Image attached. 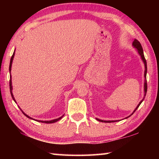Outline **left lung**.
Wrapping results in <instances>:
<instances>
[{"mask_svg":"<svg viewBox=\"0 0 159 159\" xmlns=\"http://www.w3.org/2000/svg\"><path fill=\"white\" fill-rule=\"evenodd\" d=\"M133 47L135 48L136 49H137V50H138L139 55H140L142 60V61H143V62H144V67H145V70H144V78H145V80H144V98L142 99V100L140 101V102H139V103L138 104V107H136V109L134 110V111L133 112V114H132L131 115L133 114V113H134V111H135L137 109H138V108L139 107V105H140L142 102H143L144 99V98H145V96H146L147 91V78H146V77H147V61H146V60H145V58H144V52H143V49H142V45H141V44H140V43H139V42L138 41V40H136V39L134 40V41H133ZM131 115H130V116H131ZM129 116H128V117H129ZM128 117H126V118H128ZM96 119L98 120H99V121H100V122H104V123L115 122L114 120H103L99 119V118H96Z\"/></svg>","mask_w":159,"mask_h":159,"instance_id":"1","label":"left lung"}]
</instances>
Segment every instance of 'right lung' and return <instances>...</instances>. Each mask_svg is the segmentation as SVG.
Returning a JSON list of instances; mask_svg holds the SVG:
<instances>
[{
  "label": "right lung",
  "instance_id": "1",
  "mask_svg": "<svg viewBox=\"0 0 159 159\" xmlns=\"http://www.w3.org/2000/svg\"><path fill=\"white\" fill-rule=\"evenodd\" d=\"M15 51H14V52H13V55H12V56L11 57V59H10V66H9V71H10H10H11V67H12V60H13V58H14V56H15ZM12 79H11V75H10V94H11V96H12V99H13V100H14L15 102H16V101H15V98H14V96H13V94H12V80H11ZM21 111H22V113L24 114H25V116H26V117L27 118H30V119H33V118H31L30 116H29L28 115H26L25 112H23V111L21 109ZM64 116V115L62 116H61V117H60V118H56V119H54V120H37V121H39V122H41V123H55V122H57V121H58L59 120H60L61 118H62Z\"/></svg>",
  "mask_w": 159,
  "mask_h": 159
}]
</instances>
